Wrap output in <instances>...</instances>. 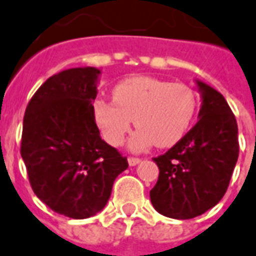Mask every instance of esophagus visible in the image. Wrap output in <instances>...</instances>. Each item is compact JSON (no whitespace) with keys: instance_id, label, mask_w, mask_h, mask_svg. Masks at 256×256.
I'll return each mask as SVG.
<instances>
[{"instance_id":"1","label":"esophagus","mask_w":256,"mask_h":256,"mask_svg":"<svg viewBox=\"0 0 256 256\" xmlns=\"http://www.w3.org/2000/svg\"><path fill=\"white\" fill-rule=\"evenodd\" d=\"M128 165L130 166H136V165H138L141 162V159L140 158H133V156H130V158L128 159Z\"/></svg>"}]
</instances>
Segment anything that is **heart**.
<instances>
[{"label": "heart", "instance_id": "b5f03b06", "mask_svg": "<svg viewBox=\"0 0 256 256\" xmlns=\"http://www.w3.org/2000/svg\"><path fill=\"white\" fill-rule=\"evenodd\" d=\"M112 98L114 104L94 101V120L105 141L115 146L124 142L134 120L138 130L128 146L136 152L154 144L159 148L178 144L196 110V92L188 86L148 76L122 80L114 87Z\"/></svg>", "mask_w": 256, "mask_h": 256}]
</instances>
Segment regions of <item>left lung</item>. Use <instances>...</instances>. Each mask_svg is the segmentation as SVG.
I'll return each mask as SVG.
<instances>
[{
  "label": "left lung",
  "instance_id": "1",
  "mask_svg": "<svg viewBox=\"0 0 256 256\" xmlns=\"http://www.w3.org/2000/svg\"><path fill=\"white\" fill-rule=\"evenodd\" d=\"M201 94L200 120L158 158L159 178L150 198L160 215L192 219L220 201L238 159V128L219 91L196 80Z\"/></svg>",
  "mask_w": 256,
  "mask_h": 256
}]
</instances>
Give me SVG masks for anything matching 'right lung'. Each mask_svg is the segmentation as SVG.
<instances>
[{"label": "right lung", "instance_id": "add662e5", "mask_svg": "<svg viewBox=\"0 0 256 256\" xmlns=\"http://www.w3.org/2000/svg\"><path fill=\"white\" fill-rule=\"evenodd\" d=\"M97 68L48 78L30 100L20 154L34 194L60 215L87 219L102 210L128 159L106 144L92 115Z\"/></svg>", "mask_w": 256, "mask_h": 256}]
</instances>
